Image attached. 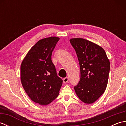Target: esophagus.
I'll list each match as a JSON object with an SVG mask.
<instances>
[{"instance_id":"esophagus-1","label":"esophagus","mask_w":126,"mask_h":126,"mask_svg":"<svg viewBox=\"0 0 126 126\" xmlns=\"http://www.w3.org/2000/svg\"><path fill=\"white\" fill-rule=\"evenodd\" d=\"M68 81H69V78L67 77H65V78H64L63 79V82L64 83H66L68 82Z\"/></svg>"}]
</instances>
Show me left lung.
I'll return each mask as SVG.
<instances>
[{"label":"left lung","instance_id":"obj_1","mask_svg":"<svg viewBox=\"0 0 126 126\" xmlns=\"http://www.w3.org/2000/svg\"><path fill=\"white\" fill-rule=\"evenodd\" d=\"M70 43L79 62L81 78L74 87L77 96L91 104L103 94L107 85L110 62L105 51L98 45L83 38H72Z\"/></svg>","mask_w":126,"mask_h":126}]
</instances>
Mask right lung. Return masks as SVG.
I'll use <instances>...</instances> for the list:
<instances>
[{"label": "right lung", "mask_w": 126, "mask_h": 126, "mask_svg": "<svg viewBox=\"0 0 126 126\" xmlns=\"http://www.w3.org/2000/svg\"><path fill=\"white\" fill-rule=\"evenodd\" d=\"M60 38L50 37L39 40L29 51L20 66L23 87L32 101L47 105L57 97L63 81L57 76L51 60Z\"/></svg>", "instance_id": "obj_1"}]
</instances>
